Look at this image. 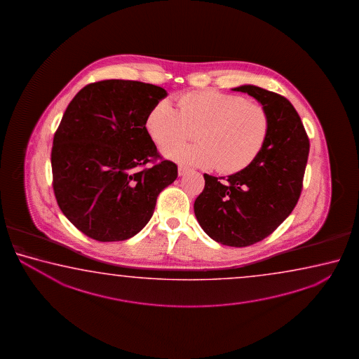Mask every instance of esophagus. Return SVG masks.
<instances>
[{
    "instance_id": "esophagus-1",
    "label": "esophagus",
    "mask_w": 359,
    "mask_h": 359,
    "mask_svg": "<svg viewBox=\"0 0 359 359\" xmlns=\"http://www.w3.org/2000/svg\"><path fill=\"white\" fill-rule=\"evenodd\" d=\"M189 172V168L184 167V165H178V176H183Z\"/></svg>"
}]
</instances>
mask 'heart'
Returning <instances> with one entry per match:
<instances>
[{
	"instance_id": "b5f03b06",
	"label": "heart",
	"mask_w": 359,
	"mask_h": 359,
	"mask_svg": "<svg viewBox=\"0 0 359 359\" xmlns=\"http://www.w3.org/2000/svg\"><path fill=\"white\" fill-rule=\"evenodd\" d=\"M146 128L158 147L191 139L197 133L200 144H174L163 148L164 156L235 173L262 152L270 119L265 107L256 100L222 91H192L177 99V110L165 100L154 104L147 116Z\"/></svg>"
}]
</instances>
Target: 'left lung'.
<instances>
[{"label":"left lung","mask_w":359,"mask_h":359,"mask_svg":"<svg viewBox=\"0 0 359 359\" xmlns=\"http://www.w3.org/2000/svg\"><path fill=\"white\" fill-rule=\"evenodd\" d=\"M248 93L268 111L270 129L262 152L251 163L221 182L205 173V189L195 201V215L215 241L233 248L259 243L292 213L303 189L309 138L292 104L255 86Z\"/></svg>","instance_id":"1"}]
</instances>
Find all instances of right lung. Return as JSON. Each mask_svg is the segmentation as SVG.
<instances>
[{"instance_id":"right-lung-1","label":"right lung","mask_w":359,"mask_h":359,"mask_svg":"<svg viewBox=\"0 0 359 359\" xmlns=\"http://www.w3.org/2000/svg\"><path fill=\"white\" fill-rule=\"evenodd\" d=\"M165 95L153 84L102 80L67 105L53 142V187L62 213L86 236L109 243L137 235L176 180V163L162 159L146 128Z\"/></svg>"}]
</instances>
